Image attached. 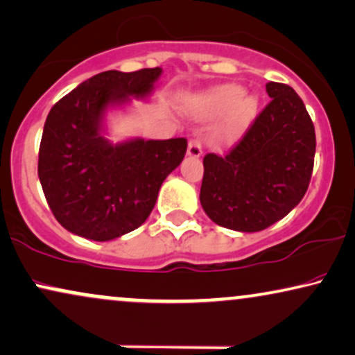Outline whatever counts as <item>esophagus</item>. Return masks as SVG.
I'll list each match as a JSON object with an SVG mask.
<instances>
[{"instance_id":"obj_1","label":"esophagus","mask_w":355,"mask_h":355,"mask_svg":"<svg viewBox=\"0 0 355 355\" xmlns=\"http://www.w3.org/2000/svg\"><path fill=\"white\" fill-rule=\"evenodd\" d=\"M187 155L188 157H193V159H198V157H201V144H200V141H196V139H193V141H190V144H188Z\"/></svg>"}]
</instances>
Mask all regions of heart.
Returning a JSON list of instances; mask_svg holds the SVG:
<instances>
[{
    "label": "heart",
    "mask_w": 355,
    "mask_h": 355,
    "mask_svg": "<svg viewBox=\"0 0 355 355\" xmlns=\"http://www.w3.org/2000/svg\"><path fill=\"white\" fill-rule=\"evenodd\" d=\"M190 110L205 118L224 114L221 123L214 128L213 141L216 144H227L252 123L259 110V100L255 95L242 92L239 85L226 83L193 98Z\"/></svg>",
    "instance_id": "1"
}]
</instances>
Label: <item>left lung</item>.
I'll list each match as a JSON object with an SVG mask.
<instances>
[{
  "label": "left lung",
  "instance_id": "left-lung-1",
  "mask_svg": "<svg viewBox=\"0 0 355 355\" xmlns=\"http://www.w3.org/2000/svg\"><path fill=\"white\" fill-rule=\"evenodd\" d=\"M272 101L239 144L206 154L200 201L218 226L257 232L285 218L311 180L316 136L302 98L288 85H266Z\"/></svg>",
  "mask_w": 355,
  "mask_h": 355
}]
</instances>
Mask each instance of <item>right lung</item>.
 Instances as JSON below:
<instances>
[{
  "instance_id": "obj_1",
  "label": "right lung",
  "mask_w": 355,
  "mask_h": 355,
  "mask_svg": "<svg viewBox=\"0 0 355 355\" xmlns=\"http://www.w3.org/2000/svg\"><path fill=\"white\" fill-rule=\"evenodd\" d=\"M162 69L107 70L52 106L39 149V180L53 216L67 231L113 241L137 230L154 209L165 178L182 164L187 139L111 142L106 114L147 100Z\"/></svg>"
}]
</instances>
